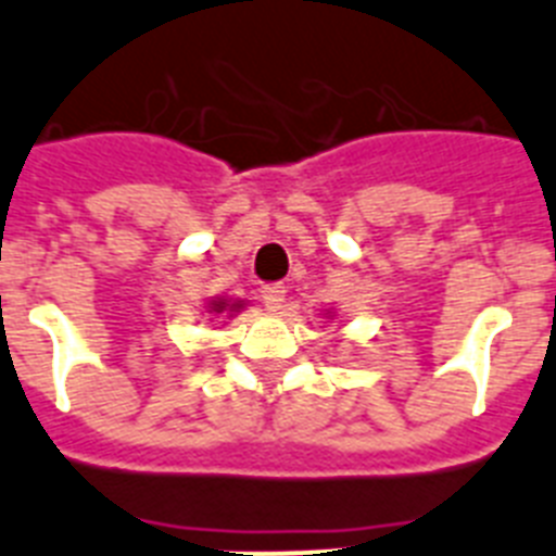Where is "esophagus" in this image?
Wrapping results in <instances>:
<instances>
[{"label": "esophagus", "instance_id": "34e87169", "mask_svg": "<svg viewBox=\"0 0 556 556\" xmlns=\"http://www.w3.org/2000/svg\"><path fill=\"white\" fill-rule=\"evenodd\" d=\"M260 293H263V302H265V307H268V311H274V314H277V311H282V302H286V288H282V286H265Z\"/></svg>", "mask_w": 556, "mask_h": 556}]
</instances>
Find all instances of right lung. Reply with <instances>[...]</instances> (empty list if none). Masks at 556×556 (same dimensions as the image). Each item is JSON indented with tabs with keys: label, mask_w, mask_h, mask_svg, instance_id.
I'll return each mask as SVG.
<instances>
[{
	"label": "right lung",
	"mask_w": 556,
	"mask_h": 556,
	"mask_svg": "<svg viewBox=\"0 0 556 556\" xmlns=\"http://www.w3.org/2000/svg\"><path fill=\"white\" fill-rule=\"evenodd\" d=\"M242 305H245V302H228L217 296V300L208 302V314H237Z\"/></svg>",
	"instance_id": "1"
}]
</instances>
